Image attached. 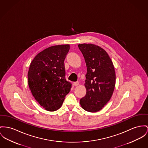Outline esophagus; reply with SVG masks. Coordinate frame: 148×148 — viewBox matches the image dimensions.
<instances>
[{"instance_id": "obj_1", "label": "esophagus", "mask_w": 148, "mask_h": 148, "mask_svg": "<svg viewBox=\"0 0 148 148\" xmlns=\"http://www.w3.org/2000/svg\"><path fill=\"white\" fill-rule=\"evenodd\" d=\"M73 85H74L75 86H77L79 85V82H75L73 83Z\"/></svg>"}]
</instances>
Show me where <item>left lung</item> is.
I'll list each match as a JSON object with an SVG mask.
<instances>
[{"label":"left lung","mask_w":148,"mask_h":148,"mask_svg":"<svg viewBox=\"0 0 148 148\" xmlns=\"http://www.w3.org/2000/svg\"><path fill=\"white\" fill-rule=\"evenodd\" d=\"M87 67L86 95L80 99L82 108L89 112H98L111 98L116 85V73L108 53L92 44H80Z\"/></svg>","instance_id":"8db88e82"}]
</instances>
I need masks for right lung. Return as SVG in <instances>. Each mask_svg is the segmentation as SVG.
<instances>
[{
    "instance_id": "obj_1",
    "label": "right lung",
    "mask_w": 148,
    "mask_h": 148,
    "mask_svg": "<svg viewBox=\"0 0 148 148\" xmlns=\"http://www.w3.org/2000/svg\"><path fill=\"white\" fill-rule=\"evenodd\" d=\"M69 48V44L50 47L38 53L30 64L29 86L35 100L48 111L59 109L71 88L65 78L64 64Z\"/></svg>"
}]
</instances>
